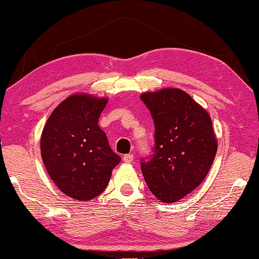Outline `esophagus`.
Here are the masks:
<instances>
[{
  "label": "esophagus",
  "instance_id": "obj_1",
  "mask_svg": "<svg viewBox=\"0 0 259 259\" xmlns=\"http://www.w3.org/2000/svg\"><path fill=\"white\" fill-rule=\"evenodd\" d=\"M134 160V155L133 154H125L123 156V162H125V163H131Z\"/></svg>",
  "mask_w": 259,
  "mask_h": 259
}]
</instances>
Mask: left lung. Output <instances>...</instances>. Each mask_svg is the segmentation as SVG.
Returning a JSON list of instances; mask_svg holds the SVG:
<instances>
[{"instance_id": "obj_1", "label": "left lung", "mask_w": 259, "mask_h": 259, "mask_svg": "<svg viewBox=\"0 0 259 259\" xmlns=\"http://www.w3.org/2000/svg\"><path fill=\"white\" fill-rule=\"evenodd\" d=\"M140 99L155 128L153 154L140 160L143 176L162 202H177L203 182L216 156L211 119L179 89L146 93Z\"/></svg>"}]
</instances>
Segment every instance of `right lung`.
I'll use <instances>...</instances> for the list:
<instances>
[{
  "label": "right lung",
  "mask_w": 259,
  "mask_h": 259,
  "mask_svg": "<svg viewBox=\"0 0 259 259\" xmlns=\"http://www.w3.org/2000/svg\"><path fill=\"white\" fill-rule=\"evenodd\" d=\"M106 98L73 95L56 107L41 137L43 163L59 190L88 201L98 196L121 157L108 145L98 119Z\"/></svg>",
  "instance_id": "right-lung-1"
}]
</instances>
